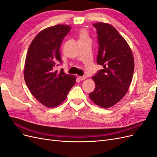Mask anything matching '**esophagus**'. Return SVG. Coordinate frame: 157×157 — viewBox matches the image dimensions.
<instances>
[{
    "mask_svg": "<svg viewBox=\"0 0 157 157\" xmlns=\"http://www.w3.org/2000/svg\"><path fill=\"white\" fill-rule=\"evenodd\" d=\"M78 78H79V79H80V80H84V79H86V76H80V77H79Z\"/></svg>",
    "mask_w": 157,
    "mask_h": 157,
    "instance_id": "1",
    "label": "esophagus"
}]
</instances>
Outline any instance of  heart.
Wrapping results in <instances>:
<instances>
[{"instance_id":"1","label":"heart","mask_w":157,"mask_h":157,"mask_svg":"<svg viewBox=\"0 0 157 157\" xmlns=\"http://www.w3.org/2000/svg\"><path fill=\"white\" fill-rule=\"evenodd\" d=\"M86 33L84 31H82L80 33V39H82V38H86Z\"/></svg>"}]
</instances>
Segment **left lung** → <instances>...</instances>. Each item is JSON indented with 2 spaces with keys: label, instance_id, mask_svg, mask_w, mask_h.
I'll use <instances>...</instances> for the list:
<instances>
[{
  "label": "left lung",
  "instance_id": "8db88e82",
  "mask_svg": "<svg viewBox=\"0 0 157 157\" xmlns=\"http://www.w3.org/2000/svg\"><path fill=\"white\" fill-rule=\"evenodd\" d=\"M99 44L97 63L103 69L92 77L95 90L89 94L97 105L109 108L121 101L129 88L134 71V60L127 42L113 26L93 24Z\"/></svg>",
  "mask_w": 157,
  "mask_h": 157
}]
</instances>
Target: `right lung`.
Here are the masks:
<instances>
[{
    "label": "right lung",
    "mask_w": 157,
    "mask_h": 157,
    "mask_svg": "<svg viewBox=\"0 0 157 157\" xmlns=\"http://www.w3.org/2000/svg\"><path fill=\"white\" fill-rule=\"evenodd\" d=\"M71 27L56 25L42 30L34 38L28 49L24 68V79L31 93L40 103L56 107L67 96L76 82L74 75L56 66L61 63L60 46Z\"/></svg>",
    "instance_id": "1"
}]
</instances>
